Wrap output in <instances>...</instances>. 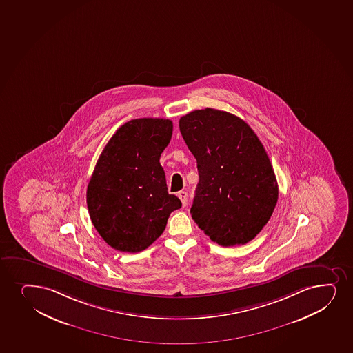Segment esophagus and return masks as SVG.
Returning a JSON list of instances; mask_svg holds the SVG:
<instances>
[{
  "label": "esophagus",
  "instance_id": "34e87169",
  "mask_svg": "<svg viewBox=\"0 0 353 353\" xmlns=\"http://www.w3.org/2000/svg\"><path fill=\"white\" fill-rule=\"evenodd\" d=\"M179 197L182 201L183 207H185L188 203V194L185 191H179Z\"/></svg>",
  "mask_w": 353,
  "mask_h": 353
}]
</instances>
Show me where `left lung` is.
<instances>
[{
	"mask_svg": "<svg viewBox=\"0 0 353 353\" xmlns=\"http://www.w3.org/2000/svg\"><path fill=\"white\" fill-rule=\"evenodd\" d=\"M179 130L199 169L192 219L220 245H245L278 202V182L261 141L245 121L215 108L183 116Z\"/></svg>",
	"mask_w": 353,
	"mask_h": 353,
	"instance_id": "left-lung-1",
	"label": "left lung"
}]
</instances>
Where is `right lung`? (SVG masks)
Returning a JSON list of instances; mask_svg holds the SVG:
<instances>
[{"label": "right lung", "instance_id": "1", "mask_svg": "<svg viewBox=\"0 0 353 353\" xmlns=\"http://www.w3.org/2000/svg\"><path fill=\"white\" fill-rule=\"evenodd\" d=\"M172 121L141 118L121 125L108 141L88 183L92 223L112 248L138 253L162 235L171 212L182 207L170 195L159 158Z\"/></svg>", "mask_w": 353, "mask_h": 353}]
</instances>
